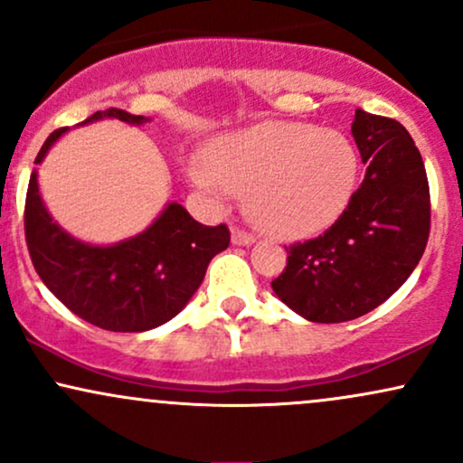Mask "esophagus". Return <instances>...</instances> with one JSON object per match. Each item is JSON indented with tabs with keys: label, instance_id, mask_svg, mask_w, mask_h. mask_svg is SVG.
I'll return each instance as SVG.
<instances>
[{
	"label": "esophagus",
	"instance_id": "esophagus-1",
	"mask_svg": "<svg viewBox=\"0 0 463 463\" xmlns=\"http://www.w3.org/2000/svg\"><path fill=\"white\" fill-rule=\"evenodd\" d=\"M231 239H232V243H235V246H250V243H254V237L250 235V232L241 231V228H232Z\"/></svg>",
	"mask_w": 463,
	"mask_h": 463
}]
</instances>
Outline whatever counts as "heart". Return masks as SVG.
Masks as SVG:
<instances>
[{"label": "heart", "mask_w": 463, "mask_h": 463, "mask_svg": "<svg viewBox=\"0 0 463 463\" xmlns=\"http://www.w3.org/2000/svg\"><path fill=\"white\" fill-rule=\"evenodd\" d=\"M359 156L344 132L268 121L217 137L206 158L189 161L187 180L213 202L248 189V213L263 231L302 237L346 209Z\"/></svg>", "instance_id": "1"}]
</instances>
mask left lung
<instances>
[{
	"mask_svg": "<svg viewBox=\"0 0 463 463\" xmlns=\"http://www.w3.org/2000/svg\"><path fill=\"white\" fill-rule=\"evenodd\" d=\"M353 137L364 183L326 232L289 246L274 294L309 322L365 316L411 276L431 228L429 183L411 135L396 119L357 110Z\"/></svg>",
	"mask_w": 463,
	"mask_h": 463,
	"instance_id": "obj_1",
	"label": "left lung"
}]
</instances>
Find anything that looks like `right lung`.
<instances>
[{
  "mask_svg": "<svg viewBox=\"0 0 463 463\" xmlns=\"http://www.w3.org/2000/svg\"><path fill=\"white\" fill-rule=\"evenodd\" d=\"M99 119L143 126L150 117L109 109L78 126ZM67 130L47 137L34 165ZM36 176L34 169L25 198V241L36 274L69 311L104 331L143 333L172 320L198 291L211 259L231 243L224 224H200L178 202H169L139 235L110 246L87 243L54 222Z\"/></svg>",
  "mask_w": 463,
  "mask_h": 463,
  "instance_id": "add662e5",
  "label": "right lung"
}]
</instances>
